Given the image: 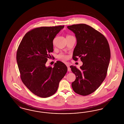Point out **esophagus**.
<instances>
[{
	"label": "esophagus",
	"instance_id": "34e87169",
	"mask_svg": "<svg viewBox=\"0 0 124 124\" xmlns=\"http://www.w3.org/2000/svg\"><path fill=\"white\" fill-rule=\"evenodd\" d=\"M66 66L67 67V68H68V71H71V68L70 67V65H69V64H68V63H66Z\"/></svg>",
	"mask_w": 124,
	"mask_h": 124
}]
</instances>
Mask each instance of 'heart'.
Here are the masks:
<instances>
[{"label":"heart","instance_id":"heart-1","mask_svg":"<svg viewBox=\"0 0 124 124\" xmlns=\"http://www.w3.org/2000/svg\"><path fill=\"white\" fill-rule=\"evenodd\" d=\"M70 36H71L70 35H67L66 38L68 37H70ZM58 58L59 59L62 60H64V61L68 59V56L64 54V53L59 54V55L58 56Z\"/></svg>","mask_w":124,"mask_h":124}]
</instances>
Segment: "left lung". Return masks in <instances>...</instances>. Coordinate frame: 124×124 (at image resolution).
<instances>
[{
  "label": "left lung",
  "mask_w": 124,
  "mask_h": 124,
  "mask_svg": "<svg viewBox=\"0 0 124 124\" xmlns=\"http://www.w3.org/2000/svg\"><path fill=\"white\" fill-rule=\"evenodd\" d=\"M77 39L72 59L80 57L82 66L78 69L70 66L76 79L71 83L73 90L78 94L86 96L93 93L104 81L107 75L111 53L105 36L86 24L68 26Z\"/></svg>",
  "instance_id": "8db88e82"
}]
</instances>
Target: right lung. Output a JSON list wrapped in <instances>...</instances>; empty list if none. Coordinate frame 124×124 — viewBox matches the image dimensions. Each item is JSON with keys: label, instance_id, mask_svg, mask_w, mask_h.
<instances>
[{"label": "right lung", "instance_id": "obj_1", "mask_svg": "<svg viewBox=\"0 0 124 124\" xmlns=\"http://www.w3.org/2000/svg\"><path fill=\"white\" fill-rule=\"evenodd\" d=\"M64 27L43 26L31 30L18 47L16 59L21 79L32 93L39 97L54 94L67 71L66 65L59 61L53 68L46 66L50 53L53 51V39Z\"/></svg>", "mask_w": 124, "mask_h": 124}]
</instances>
